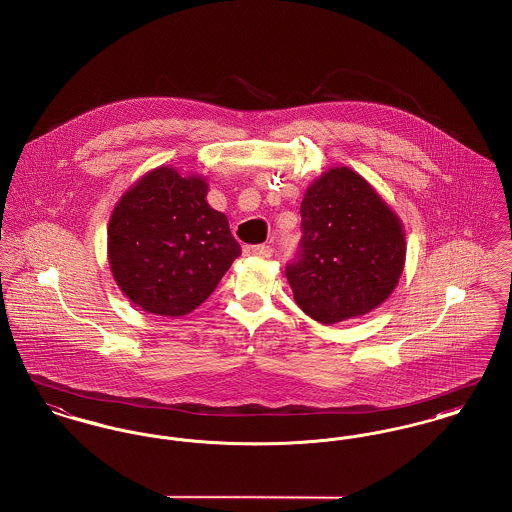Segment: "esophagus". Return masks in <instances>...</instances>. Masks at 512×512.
Instances as JSON below:
<instances>
[{
    "label": "esophagus",
    "instance_id": "34e87169",
    "mask_svg": "<svg viewBox=\"0 0 512 512\" xmlns=\"http://www.w3.org/2000/svg\"><path fill=\"white\" fill-rule=\"evenodd\" d=\"M243 253L247 257H261V259H269L272 255L271 245H245Z\"/></svg>",
    "mask_w": 512,
    "mask_h": 512
}]
</instances>
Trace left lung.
<instances>
[{"mask_svg":"<svg viewBox=\"0 0 512 512\" xmlns=\"http://www.w3.org/2000/svg\"><path fill=\"white\" fill-rule=\"evenodd\" d=\"M300 257L286 267L294 300L311 319H356L392 294L406 261L398 214L348 166L313 181L301 201Z\"/></svg>","mask_w":512,"mask_h":512,"instance_id":"8db88e82","label":"left lung"}]
</instances>
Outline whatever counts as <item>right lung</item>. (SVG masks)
<instances>
[{"mask_svg": "<svg viewBox=\"0 0 512 512\" xmlns=\"http://www.w3.org/2000/svg\"><path fill=\"white\" fill-rule=\"evenodd\" d=\"M209 183L158 166L116 203L108 224V263L121 292L152 315L197 309L240 257L224 212L207 203Z\"/></svg>", "mask_w": 512, "mask_h": 512, "instance_id": "1", "label": "right lung"}]
</instances>
